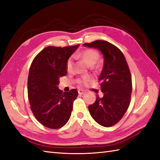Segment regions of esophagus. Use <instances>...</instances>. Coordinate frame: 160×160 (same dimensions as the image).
Returning <instances> with one entry per match:
<instances>
[{
	"mask_svg": "<svg viewBox=\"0 0 160 160\" xmlns=\"http://www.w3.org/2000/svg\"><path fill=\"white\" fill-rule=\"evenodd\" d=\"M86 93L85 91H84L82 89H79L78 90V93H79L80 95H83Z\"/></svg>",
	"mask_w": 160,
	"mask_h": 160,
	"instance_id": "esophagus-1",
	"label": "esophagus"
}]
</instances>
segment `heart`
Here are the masks:
<instances>
[{"mask_svg":"<svg viewBox=\"0 0 160 160\" xmlns=\"http://www.w3.org/2000/svg\"><path fill=\"white\" fill-rule=\"evenodd\" d=\"M99 53L93 49H87L81 53V58L82 60L85 62L87 65H93L97 62L98 60L99 59ZM73 65V58H70L67 60V70L69 71L72 69ZM91 80V78L89 76H84L80 80V83L82 84H87Z\"/></svg>","mask_w":160,"mask_h":160,"instance_id":"obj_1","label":"heart"}]
</instances>
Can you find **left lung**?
Segmentation results:
<instances>
[{"label":"left lung","instance_id":"8db88e82","mask_svg":"<svg viewBox=\"0 0 160 160\" xmlns=\"http://www.w3.org/2000/svg\"><path fill=\"white\" fill-rule=\"evenodd\" d=\"M83 46L98 49L104 57L103 69L98 79L104 96H98L96 102L89 105V113L97 123L111 127L121 120L130 104L132 81L127 60L117 47L104 40Z\"/></svg>","mask_w":160,"mask_h":160}]
</instances>
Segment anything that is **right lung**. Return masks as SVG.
I'll list each match as a JSON object with an SVG mask.
<instances>
[{"label": "right lung", "instance_id": "obj_1", "mask_svg": "<svg viewBox=\"0 0 160 160\" xmlns=\"http://www.w3.org/2000/svg\"><path fill=\"white\" fill-rule=\"evenodd\" d=\"M80 45L47 47L33 59L29 69L28 91L33 114L40 124L49 128H60L71 117L78 91L63 92L58 85L67 75V62Z\"/></svg>", "mask_w": 160, "mask_h": 160}]
</instances>
